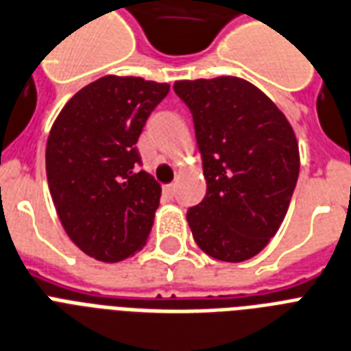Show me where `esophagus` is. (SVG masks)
Returning <instances> with one entry per match:
<instances>
[{"label": "esophagus", "instance_id": "esophagus-1", "mask_svg": "<svg viewBox=\"0 0 351 351\" xmlns=\"http://www.w3.org/2000/svg\"><path fill=\"white\" fill-rule=\"evenodd\" d=\"M164 193H166L167 196H171V198H173V196H175V193H176V184L164 185Z\"/></svg>", "mask_w": 351, "mask_h": 351}]
</instances>
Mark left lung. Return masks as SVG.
I'll return each mask as SVG.
<instances>
[{"label": "left lung", "mask_w": 351, "mask_h": 351, "mask_svg": "<svg viewBox=\"0 0 351 351\" xmlns=\"http://www.w3.org/2000/svg\"><path fill=\"white\" fill-rule=\"evenodd\" d=\"M189 108L207 193L187 210L196 245L240 263L278 232L299 176L294 131L274 102L240 77L176 81Z\"/></svg>", "instance_id": "1"}]
</instances>
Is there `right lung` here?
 Returning <instances> with one entry per match:
<instances>
[{
    "label": "right lung",
    "instance_id": "right-lung-1",
    "mask_svg": "<svg viewBox=\"0 0 351 351\" xmlns=\"http://www.w3.org/2000/svg\"><path fill=\"white\" fill-rule=\"evenodd\" d=\"M166 82L106 75L77 92L53 122L47 178L70 240L88 256L117 263L146 243L160 184L141 171L136 142Z\"/></svg>",
    "mask_w": 351,
    "mask_h": 351
}]
</instances>
